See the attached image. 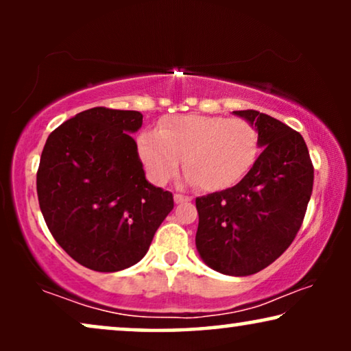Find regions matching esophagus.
Instances as JSON below:
<instances>
[{"instance_id": "1", "label": "esophagus", "mask_w": 351, "mask_h": 351, "mask_svg": "<svg viewBox=\"0 0 351 351\" xmlns=\"http://www.w3.org/2000/svg\"><path fill=\"white\" fill-rule=\"evenodd\" d=\"M191 198L190 196H184V195H179V193H176L174 195V201L177 204H180V203H186V201H190Z\"/></svg>"}]
</instances>
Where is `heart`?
Masks as SVG:
<instances>
[{
    "label": "heart",
    "instance_id": "b5f03b06",
    "mask_svg": "<svg viewBox=\"0 0 351 351\" xmlns=\"http://www.w3.org/2000/svg\"><path fill=\"white\" fill-rule=\"evenodd\" d=\"M137 152L153 184H167L184 160L186 180L204 191H219L251 171L258 155V132L244 119L171 117L160 121L156 131L138 136Z\"/></svg>",
    "mask_w": 351,
    "mask_h": 351
}]
</instances>
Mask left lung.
<instances>
[{"label":"left lung","instance_id":"1","mask_svg":"<svg viewBox=\"0 0 351 351\" xmlns=\"http://www.w3.org/2000/svg\"><path fill=\"white\" fill-rule=\"evenodd\" d=\"M252 124L263 148L232 189L196 198V249L213 270L247 276L291 246L313 190V165L299 132L256 110L233 112Z\"/></svg>","mask_w":351,"mask_h":351}]
</instances>
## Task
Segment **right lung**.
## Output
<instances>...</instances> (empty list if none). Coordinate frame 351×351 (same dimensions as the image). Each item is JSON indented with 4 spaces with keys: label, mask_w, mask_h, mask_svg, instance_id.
<instances>
[{
    "label": "right lung",
    "mask_w": 351,
    "mask_h": 351,
    "mask_svg": "<svg viewBox=\"0 0 351 351\" xmlns=\"http://www.w3.org/2000/svg\"><path fill=\"white\" fill-rule=\"evenodd\" d=\"M142 118L134 110H84L54 129L43 148V217L59 246L94 271L137 263L174 208L171 191L145 179L131 137Z\"/></svg>",
    "instance_id": "add662e5"
}]
</instances>
